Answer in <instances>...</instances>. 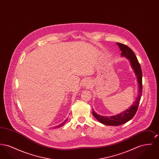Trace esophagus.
<instances>
[{
	"mask_svg": "<svg viewBox=\"0 0 159 159\" xmlns=\"http://www.w3.org/2000/svg\"><path fill=\"white\" fill-rule=\"evenodd\" d=\"M84 84L86 85V86H89V85H90V82H89V80H88V79H86L85 81H84Z\"/></svg>",
	"mask_w": 159,
	"mask_h": 159,
	"instance_id": "obj_1",
	"label": "esophagus"
}]
</instances>
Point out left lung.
Masks as SVG:
<instances>
[{
  "instance_id": "8db88e82",
  "label": "left lung",
  "mask_w": 159,
  "mask_h": 159,
  "mask_svg": "<svg viewBox=\"0 0 159 159\" xmlns=\"http://www.w3.org/2000/svg\"><path fill=\"white\" fill-rule=\"evenodd\" d=\"M117 44L119 46L120 49L121 51V55L122 57H125L128 58L130 63L132 67L134 69L138 82V95L137 98L133 103L131 107L127 110L121 113L117 114L116 116H113L111 117H104L102 116H100L98 114L95 113V111H92V114L94 117L98 120L99 122L109 126H119L123 123H126L127 121L131 120L135 114H136L138 106L141 100L142 95V90H143V73L142 70L139 63L138 59L135 56V54L133 52V51L128 47L120 43H117Z\"/></svg>"
}]
</instances>
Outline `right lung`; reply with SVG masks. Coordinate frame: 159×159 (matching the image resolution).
Instances as JSON below:
<instances>
[{"instance_id":"add662e5","label":"right lung","mask_w":159,"mask_h":159,"mask_svg":"<svg viewBox=\"0 0 159 159\" xmlns=\"http://www.w3.org/2000/svg\"><path fill=\"white\" fill-rule=\"evenodd\" d=\"M67 119H66L65 121H64L63 123H62L61 125H58V126H57V127H55L54 128H60V127H61V126H64V124L67 122Z\"/></svg>"}]
</instances>
